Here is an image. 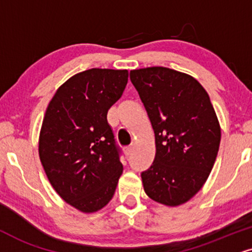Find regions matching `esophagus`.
I'll return each instance as SVG.
<instances>
[{
    "label": "esophagus",
    "instance_id": "obj_1",
    "mask_svg": "<svg viewBox=\"0 0 252 252\" xmlns=\"http://www.w3.org/2000/svg\"><path fill=\"white\" fill-rule=\"evenodd\" d=\"M133 151H134V146H128V147L125 148L126 155H131L133 153Z\"/></svg>",
    "mask_w": 252,
    "mask_h": 252
}]
</instances>
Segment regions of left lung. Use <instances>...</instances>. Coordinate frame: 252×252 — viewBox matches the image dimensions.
<instances>
[{
  "label": "left lung",
  "instance_id": "1",
  "mask_svg": "<svg viewBox=\"0 0 252 252\" xmlns=\"http://www.w3.org/2000/svg\"><path fill=\"white\" fill-rule=\"evenodd\" d=\"M155 134L157 153L141 173L152 200L176 207L190 200L212 172L221 127L203 86L189 74L162 66L132 70Z\"/></svg>",
  "mask_w": 252,
  "mask_h": 252
}]
</instances>
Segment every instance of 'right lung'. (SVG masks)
<instances>
[{
  "instance_id": "1",
  "label": "right lung",
  "mask_w": 252,
  "mask_h": 252,
  "mask_svg": "<svg viewBox=\"0 0 252 252\" xmlns=\"http://www.w3.org/2000/svg\"><path fill=\"white\" fill-rule=\"evenodd\" d=\"M127 70L90 69L67 79L46 108L38 153L57 194L83 213L104 208L123 174L107 112L121 97Z\"/></svg>"
}]
</instances>
